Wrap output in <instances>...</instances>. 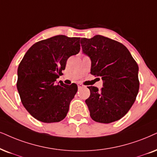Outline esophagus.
Returning a JSON list of instances; mask_svg holds the SVG:
<instances>
[{"mask_svg": "<svg viewBox=\"0 0 157 157\" xmlns=\"http://www.w3.org/2000/svg\"><path fill=\"white\" fill-rule=\"evenodd\" d=\"M77 86H78V88L80 89V88H84V85H83L82 84H81V83H78V84H77Z\"/></svg>", "mask_w": 157, "mask_h": 157, "instance_id": "34e87169", "label": "esophagus"}]
</instances>
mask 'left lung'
<instances>
[{
	"instance_id": "8db88e82",
	"label": "left lung",
	"mask_w": 157,
	"mask_h": 157,
	"mask_svg": "<svg viewBox=\"0 0 157 157\" xmlns=\"http://www.w3.org/2000/svg\"><path fill=\"white\" fill-rule=\"evenodd\" d=\"M82 53L91 61L90 74L101 77L103 88L89 86L85 100L90 117L96 122L111 123L120 120L130 109L139 90L138 66L122 43L96 35L81 38Z\"/></svg>"
}]
</instances>
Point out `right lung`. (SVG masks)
Wrapping results in <instances>:
<instances>
[{
	"label": "right lung",
	"mask_w": 157,
	"mask_h": 157,
	"mask_svg": "<svg viewBox=\"0 0 157 157\" xmlns=\"http://www.w3.org/2000/svg\"><path fill=\"white\" fill-rule=\"evenodd\" d=\"M80 37L56 35L32 45L18 67L17 90L23 106L33 117L45 123L66 117L77 91L56 79L67 61L80 52Z\"/></svg>",
	"instance_id": "right-lung-1"
}]
</instances>
